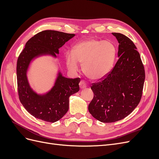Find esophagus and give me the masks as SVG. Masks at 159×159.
Instances as JSON below:
<instances>
[{"mask_svg": "<svg viewBox=\"0 0 159 159\" xmlns=\"http://www.w3.org/2000/svg\"><path fill=\"white\" fill-rule=\"evenodd\" d=\"M79 85H80V87L81 89H84L86 88V86H87V84H85V82L84 80H81Z\"/></svg>", "mask_w": 159, "mask_h": 159, "instance_id": "1", "label": "esophagus"}]
</instances>
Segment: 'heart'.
<instances>
[{
  "label": "heart",
  "instance_id": "heart-1",
  "mask_svg": "<svg viewBox=\"0 0 159 159\" xmlns=\"http://www.w3.org/2000/svg\"><path fill=\"white\" fill-rule=\"evenodd\" d=\"M115 54L116 49L112 42L92 38L78 43L72 53H67L66 64L75 72L79 70V64L83 65L85 75L91 80H98L110 71Z\"/></svg>",
  "mask_w": 159,
  "mask_h": 159
}]
</instances>
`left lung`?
<instances>
[{
  "label": "left lung",
  "instance_id": "1",
  "mask_svg": "<svg viewBox=\"0 0 159 159\" xmlns=\"http://www.w3.org/2000/svg\"><path fill=\"white\" fill-rule=\"evenodd\" d=\"M119 42V59L113 70L93 84V98L88 110L103 123L126 117L141 99L145 72L140 54L133 41L121 33L113 32Z\"/></svg>",
  "mask_w": 159,
  "mask_h": 159
}]
</instances>
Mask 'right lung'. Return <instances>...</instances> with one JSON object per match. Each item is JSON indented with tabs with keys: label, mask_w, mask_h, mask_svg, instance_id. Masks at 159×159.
Listing matches in <instances>:
<instances>
[{
	"label": "right lung",
	"mask_w": 159,
	"mask_h": 159,
	"mask_svg": "<svg viewBox=\"0 0 159 159\" xmlns=\"http://www.w3.org/2000/svg\"><path fill=\"white\" fill-rule=\"evenodd\" d=\"M75 36L56 30H44L32 37L19 55L16 65L18 93L21 103L34 117L54 123L60 120L69 109L70 96L80 89V78H66L59 73L53 88L45 95L36 94L30 88L26 71L34 57L50 54L56 56L58 49Z\"/></svg>",
	"instance_id": "1"
}]
</instances>
